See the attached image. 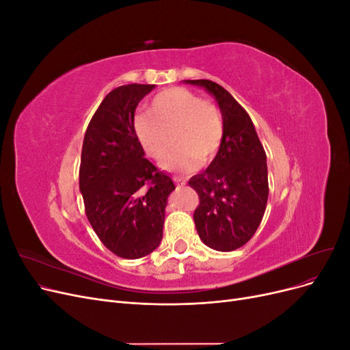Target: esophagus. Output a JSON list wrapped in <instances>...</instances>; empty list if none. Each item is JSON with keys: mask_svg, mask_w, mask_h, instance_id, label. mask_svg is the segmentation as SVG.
Segmentation results:
<instances>
[{"mask_svg": "<svg viewBox=\"0 0 350 350\" xmlns=\"http://www.w3.org/2000/svg\"><path fill=\"white\" fill-rule=\"evenodd\" d=\"M174 183H175L176 185H184V184H185L184 179L179 178V176H174Z\"/></svg>", "mask_w": 350, "mask_h": 350, "instance_id": "obj_1", "label": "esophagus"}]
</instances>
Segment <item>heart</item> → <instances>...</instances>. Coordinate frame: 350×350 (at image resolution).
Returning <instances> with one entry per match:
<instances>
[{
  "mask_svg": "<svg viewBox=\"0 0 350 350\" xmlns=\"http://www.w3.org/2000/svg\"><path fill=\"white\" fill-rule=\"evenodd\" d=\"M172 129L177 146L162 166L167 171L193 172L219 154L225 139V121L213 102L185 88H169L152 99L147 113L134 120V133L146 154L162 161Z\"/></svg>",
  "mask_w": 350,
  "mask_h": 350,
  "instance_id": "obj_1",
  "label": "heart"
}]
</instances>
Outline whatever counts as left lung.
I'll use <instances>...</instances> for the list:
<instances>
[{
  "mask_svg": "<svg viewBox=\"0 0 350 350\" xmlns=\"http://www.w3.org/2000/svg\"><path fill=\"white\" fill-rule=\"evenodd\" d=\"M216 98L225 121L219 154L204 172L189 179L200 203L194 221L200 239L216 251L241 248L258 229L269 198L266 152L247 111L211 80H187Z\"/></svg>",
  "mask_w": 350,
  "mask_h": 350,
  "instance_id": "8db88e82",
  "label": "left lung"
}]
</instances>
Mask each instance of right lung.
I'll return each instance as SVG.
<instances>
[{
    "instance_id": "right-lung-1",
    "label": "right lung",
    "mask_w": 350,
    "mask_h": 350,
    "mask_svg": "<svg viewBox=\"0 0 350 350\" xmlns=\"http://www.w3.org/2000/svg\"><path fill=\"white\" fill-rule=\"evenodd\" d=\"M154 84H125L109 92L84 134L80 191L100 242L115 256L142 258L163 237L165 207L175 185L144 157L134 133L137 105Z\"/></svg>"
}]
</instances>
